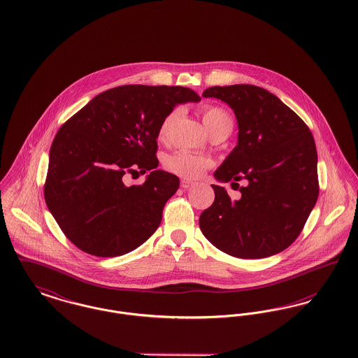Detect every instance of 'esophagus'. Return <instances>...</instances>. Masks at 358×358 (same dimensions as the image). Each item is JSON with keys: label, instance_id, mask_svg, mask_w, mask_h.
<instances>
[{"label": "esophagus", "instance_id": "34e87169", "mask_svg": "<svg viewBox=\"0 0 358 358\" xmlns=\"http://www.w3.org/2000/svg\"><path fill=\"white\" fill-rule=\"evenodd\" d=\"M190 187H193V182H192V181H188V180H182V181H181V188H182V189H188Z\"/></svg>", "mask_w": 358, "mask_h": 358}]
</instances>
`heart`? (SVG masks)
I'll list each match as a JSON object with an SVG mask.
<instances>
[{
  "label": "heart",
  "instance_id": "heart-1",
  "mask_svg": "<svg viewBox=\"0 0 358 358\" xmlns=\"http://www.w3.org/2000/svg\"><path fill=\"white\" fill-rule=\"evenodd\" d=\"M177 115H178V110L174 109V110L169 112L168 115L164 117V120L161 122L159 129H158L159 139H162V141L166 139L169 129L174 123ZM203 122L210 132L219 127L227 126L232 128L231 116L222 106H206L203 109ZM164 165L170 173H173L176 176H180L187 180H194V178L201 177L204 174V171L212 166V161L206 155L190 152L187 150H180V151L169 154L164 161Z\"/></svg>",
  "mask_w": 358,
  "mask_h": 358
}]
</instances>
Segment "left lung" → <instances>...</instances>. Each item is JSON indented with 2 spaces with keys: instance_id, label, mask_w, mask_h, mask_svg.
I'll return each instance as SVG.
<instances>
[{
  "instance_id": "obj_1",
  "label": "left lung",
  "mask_w": 358,
  "mask_h": 358,
  "mask_svg": "<svg viewBox=\"0 0 358 358\" xmlns=\"http://www.w3.org/2000/svg\"><path fill=\"white\" fill-rule=\"evenodd\" d=\"M229 104L238 122V145L215 171L219 182L246 180L239 200L212 185L215 201L200 215L210 243L238 258H265L285 250L315 207L317 154L310 128L271 92L254 85L213 86L203 92Z\"/></svg>"
}]
</instances>
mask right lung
Segmentation results:
<instances>
[{
  "instance_id": "right-lung-1",
  "label": "right lung",
  "mask_w": 358,
  "mask_h": 358,
  "mask_svg": "<svg viewBox=\"0 0 358 358\" xmlns=\"http://www.w3.org/2000/svg\"><path fill=\"white\" fill-rule=\"evenodd\" d=\"M200 100L182 86L124 85L100 93L59 128L44 199L78 249L117 257L155 232L180 187L177 176L157 169L158 129L177 104ZM138 169L150 171L145 184L127 187L124 176Z\"/></svg>"
}]
</instances>
